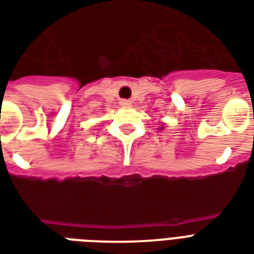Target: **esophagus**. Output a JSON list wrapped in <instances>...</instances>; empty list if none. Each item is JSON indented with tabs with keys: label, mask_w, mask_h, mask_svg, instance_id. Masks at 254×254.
<instances>
[{
	"label": "esophagus",
	"mask_w": 254,
	"mask_h": 254,
	"mask_svg": "<svg viewBox=\"0 0 254 254\" xmlns=\"http://www.w3.org/2000/svg\"><path fill=\"white\" fill-rule=\"evenodd\" d=\"M119 103H121V106H123V107H129V106H131V100L122 99Z\"/></svg>",
	"instance_id": "esophagus-1"
}]
</instances>
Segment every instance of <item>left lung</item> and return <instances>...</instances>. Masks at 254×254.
Wrapping results in <instances>:
<instances>
[{
  "label": "left lung",
  "mask_w": 254,
  "mask_h": 254,
  "mask_svg": "<svg viewBox=\"0 0 254 254\" xmlns=\"http://www.w3.org/2000/svg\"><path fill=\"white\" fill-rule=\"evenodd\" d=\"M162 129H163V127H162Z\"/></svg>",
  "instance_id": "left-lung-1"
}]
</instances>
